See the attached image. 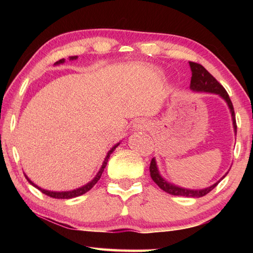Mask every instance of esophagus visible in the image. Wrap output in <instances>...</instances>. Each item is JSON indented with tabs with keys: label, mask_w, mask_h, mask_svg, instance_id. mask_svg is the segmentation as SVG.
Listing matches in <instances>:
<instances>
[{
	"label": "esophagus",
	"mask_w": 253,
	"mask_h": 253,
	"mask_svg": "<svg viewBox=\"0 0 253 253\" xmlns=\"http://www.w3.org/2000/svg\"><path fill=\"white\" fill-rule=\"evenodd\" d=\"M148 127H149V123L144 120H138L133 123V125H132V128L135 130H144V129H147Z\"/></svg>",
	"instance_id": "34e87169"
}]
</instances>
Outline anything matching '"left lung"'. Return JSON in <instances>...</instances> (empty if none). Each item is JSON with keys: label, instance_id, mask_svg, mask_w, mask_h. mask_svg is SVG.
Wrapping results in <instances>:
<instances>
[{"label": "left lung", "instance_id": "8db88e82", "mask_svg": "<svg viewBox=\"0 0 253 253\" xmlns=\"http://www.w3.org/2000/svg\"><path fill=\"white\" fill-rule=\"evenodd\" d=\"M189 66H190L191 75H192L191 82H190V89L192 91H195V92H208V93H213L221 96V98L226 102L230 114H232L234 131L235 133L237 132V125H236L234 106H233L232 101L229 99L228 93L226 92V90H225L223 85L219 84L206 68H204L202 65H200V64L189 62ZM227 174L228 171L222 177L221 179L217 180L215 184H213L210 187L203 188V189H188V188L179 187L173 184V182H169L166 180L164 177L160 174L155 158H153L151 163H150V175H151V178L153 179V181L161 188V189L173 196H182V197H189V198L203 197L211 190H213L214 188L218 185V182L221 181Z\"/></svg>", "mask_w": 253, "mask_h": 253}]
</instances>
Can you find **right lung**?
Segmentation results:
<instances>
[{"label":"right lung","instance_id":"right-lung-1","mask_svg":"<svg viewBox=\"0 0 253 253\" xmlns=\"http://www.w3.org/2000/svg\"><path fill=\"white\" fill-rule=\"evenodd\" d=\"M77 58H78V56H69V61L77 60ZM63 63H65V60H64V58H62V60H60V61H57L56 63H54V65H60V64H63ZM120 143H121V141L118 142V143H116L115 146H113L112 149L110 150V151L107 152L106 157H105V159H104V161H103V163H102V166H101L100 170H99L98 173H96V175L93 177V179L91 180V181H89V182H87V184L82 186V187L76 188V189L67 190V191H52V190H46V189H43V188H41V187H39L38 185H36L34 181L30 180L29 177L27 176L26 174H25V176H26L27 180H28V181L30 182V185L36 187L37 189H39L42 193H44V195L49 196V197H51V198H55V199H72V198L79 197V196L84 195V193H85L87 191H89V190L91 189V188H92V187L96 184V182H98V180L101 178V175H102V173H103V170H104L105 166H106V164H107V161H109V159H110V155L113 153V151H114V150H115L118 146H120Z\"/></svg>","mask_w":253,"mask_h":253}]
</instances>
